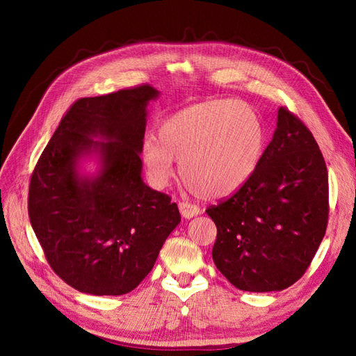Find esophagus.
<instances>
[{"label":"esophagus","mask_w":356,"mask_h":356,"mask_svg":"<svg viewBox=\"0 0 356 356\" xmlns=\"http://www.w3.org/2000/svg\"><path fill=\"white\" fill-rule=\"evenodd\" d=\"M178 208L184 218H193L200 213L199 207H196V204H193V203H188V202H179Z\"/></svg>","instance_id":"esophagus-1"}]
</instances>
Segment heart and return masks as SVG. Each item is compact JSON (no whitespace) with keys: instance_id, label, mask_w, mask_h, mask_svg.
<instances>
[{"instance_id":"obj_1","label":"heart","mask_w":356,"mask_h":356,"mask_svg":"<svg viewBox=\"0 0 356 356\" xmlns=\"http://www.w3.org/2000/svg\"><path fill=\"white\" fill-rule=\"evenodd\" d=\"M257 113L232 99L188 106L157 129L141 148L147 177L156 188L174 177V160L186 184L203 197H224L251 178L264 148Z\"/></svg>"}]
</instances>
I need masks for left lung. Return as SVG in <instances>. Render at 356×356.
<instances>
[{
	"mask_svg": "<svg viewBox=\"0 0 356 356\" xmlns=\"http://www.w3.org/2000/svg\"><path fill=\"white\" fill-rule=\"evenodd\" d=\"M207 213L217 225L213 263L230 284L268 293L297 282L328 222L325 160L305 123L281 106L251 178Z\"/></svg>",
	"mask_w": 356,
	"mask_h": 356,
	"instance_id": "obj_1",
	"label": "left lung"
}]
</instances>
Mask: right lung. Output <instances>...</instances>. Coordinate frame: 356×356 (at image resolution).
<instances>
[{
  "instance_id": "obj_1",
  "label": "right lung",
  "mask_w": 356,
  "mask_h": 356,
  "mask_svg": "<svg viewBox=\"0 0 356 356\" xmlns=\"http://www.w3.org/2000/svg\"><path fill=\"white\" fill-rule=\"evenodd\" d=\"M157 96L143 84L75 101L32 172L31 225L53 272L80 293H131L181 221L177 203L141 178L147 105ZM93 154L100 172L81 176L79 159Z\"/></svg>"
}]
</instances>
